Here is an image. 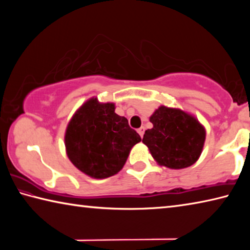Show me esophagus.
I'll return each instance as SVG.
<instances>
[{"instance_id": "34e87169", "label": "esophagus", "mask_w": 250, "mask_h": 250, "mask_svg": "<svg viewBox=\"0 0 250 250\" xmlns=\"http://www.w3.org/2000/svg\"><path fill=\"white\" fill-rule=\"evenodd\" d=\"M138 133L140 134L141 138H143V134H145V126H141L140 129H138Z\"/></svg>"}]
</instances>
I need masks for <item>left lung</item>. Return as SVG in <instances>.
<instances>
[{
  "mask_svg": "<svg viewBox=\"0 0 250 250\" xmlns=\"http://www.w3.org/2000/svg\"><path fill=\"white\" fill-rule=\"evenodd\" d=\"M150 122L153 126L146 131L142 142L159 166L181 170L200 159L206 130L191 113L160 105L151 115Z\"/></svg>",
  "mask_w": 250,
  "mask_h": 250,
  "instance_id": "8db88e82",
  "label": "left lung"
}]
</instances>
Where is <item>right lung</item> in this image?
Instances as JSON below:
<instances>
[{"instance_id": "add662e5", "label": "right lung", "mask_w": 250, "mask_h": 250, "mask_svg": "<svg viewBox=\"0 0 250 250\" xmlns=\"http://www.w3.org/2000/svg\"><path fill=\"white\" fill-rule=\"evenodd\" d=\"M113 103L88 99L71 117L65 132L70 162L92 179H107L124 167L132 147L141 141Z\"/></svg>"}]
</instances>
